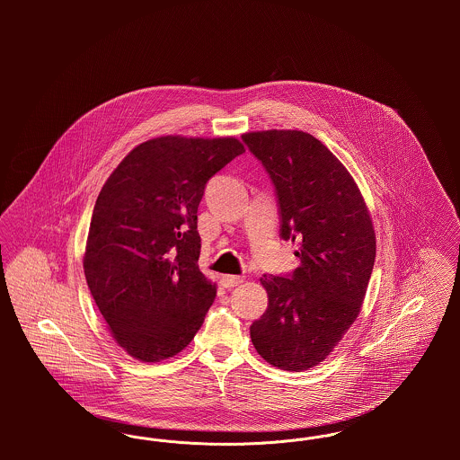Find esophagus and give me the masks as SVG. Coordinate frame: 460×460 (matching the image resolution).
Masks as SVG:
<instances>
[{"label":"esophagus","instance_id":"obj_1","mask_svg":"<svg viewBox=\"0 0 460 460\" xmlns=\"http://www.w3.org/2000/svg\"><path fill=\"white\" fill-rule=\"evenodd\" d=\"M220 283L224 288H234V286H240L243 283V278H240V276H222Z\"/></svg>","mask_w":460,"mask_h":460}]
</instances>
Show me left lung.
I'll list each match as a JSON object with an SVG mask.
<instances>
[{
  "label": "left lung",
  "mask_w": 460,
  "mask_h": 460,
  "mask_svg": "<svg viewBox=\"0 0 460 460\" xmlns=\"http://www.w3.org/2000/svg\"><path fill=\"white\" fill-rule=\"evenodd\" d=\"M241 139L274 184L281 238L298 241L300 259L291 274H263L269 305L250 326L252 343L274 367L306 371L360 312L376 259L371 216L349 171L312 134L272 129Z\"/></svg>",
  "instance_id": "obj_1"
}]
</instances>
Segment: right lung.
Wrapping results in <instances>:
<instances>
[{"label":"right lung","mask_w":460,"mask_h":460,"mask_svg":"<svg viewBox=\"0 0 460 460\" xmlns=\"http://www.w3.org/2000/svg\"><path fill=\"white\" fill-rule=\"evenodd\" d=\"M241 154L236 137L162 136L136 146L103 184L84 274L111 336L134 358H169L201 328L216 285L198 267V205L208 179Z\"/></svg>","instance_id":"add662e5"}]
</instances>
